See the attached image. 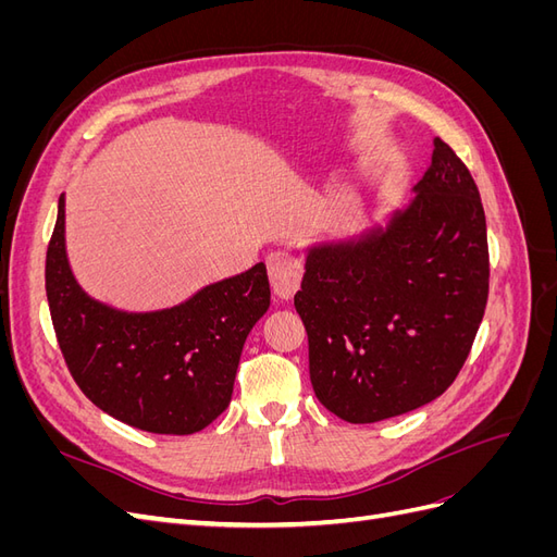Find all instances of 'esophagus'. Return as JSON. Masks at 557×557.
<instances>
[{
    "label": "esophagus",
    "instance_id": "1",
    "mask_svg": "<svg viewBox=\"0 0 557 557\" xmlns=\"http://www.w3.org/2000/svg\"><path fill=\"white\" fill-rule=\"evenodd\" d=\"M267 272L272 288L281 299H290L299 288L301 281V262L288 250H276L267 258Z\"/></svg>",
    "mask_w": 557,
    "mask_h": 557
}]
</instances>
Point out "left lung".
<instances>
[{"label":"left lung","mask_w":557,"mask_h":557,"mask_svg":"<svg viewBox=\"0 0 557 557\" xmlns=\"http://www.w3.org/2000/svg\"><path fill=\"white\" fill-rule=\"evenodd\" d=\"M413 190L385 230L313 246L295 295L313 393L348 423H379L440 397L483 320L485 213L474 178L440 137Z\"/></svg>","instance_id":"8db88e82"}]
</instances>
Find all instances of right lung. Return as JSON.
<instances>
[{"label": "right lung", "mask_w": 557, "mask_h": 557, "mask_svg": "<svg viewBox=\"0 0 557 557\" xmlns=\"http://www.w3.org/2000/svg\"><path fill=\"white\" fill-rule=\"evenodd\" d=\"M46 297L66 367L95 407L144 432L193 434L232 399L244 342L269 309L267 267L178 307L127 313L83 293L64 248V195L46 252Z\"/></svg>", "instance_id": "right-lung-1"}]
</instances>
